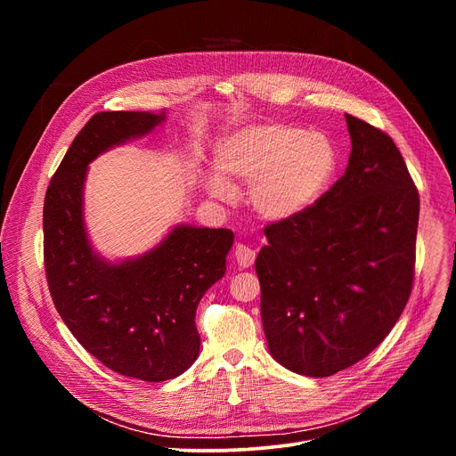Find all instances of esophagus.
I'll list each match as a JSON object with an SVG mask.
<instances>
[{
    "label": "esophagus",
    "mask_w": 456,
    "mask_h": 456,
    "mask_svg": "<svg viewBox=\"0 0 456 456\" xmlns=\"http://www.w3.org/2000/svg\"><path fill=\"white\" fill-rule=\"evenodd\" d=\"M234 259H236V264H238L241 269H247V267H250V265L254 264L256 252H254L248 245L238 243V245L234 247Z\"/></svg>",
    "instance_id": "esophagus-1"
}]
</instances>
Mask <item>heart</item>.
<instances>
[{
  "mask_svg": "<svg viewBox=\"0 0 456 456\" xmlns=\"http://www.w3.org/2000/svg\"><path fill=\"white\" fill-rule=\"evenodd\" d=\"M336 148L321 132L269 122L236 129L216 148V173L206 180L215 199L227 200L236 185H248L252 211L283 222L308 209L330 183Z\"/></svg>",
  "mask_w": 456,
  "mask_h": 456,
  "instance_id": "1",
  "label": "heart"
}]
</instances>
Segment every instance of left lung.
I'll return each mask as SVG.
<instances>
[{"mask_svg":"<svg viewBox=\"0 0 456 456\" xmlns=\"http://www.w3.org/2000/svg\"><path fill=\"white\" fill-rule=\"evenodd\" d=\"M345 175L294 218L265 227L256 257L262 321L285 368L329 377L392 332L415 278L419 191L392 137L346 113Z\"/></svg>","mask_w":456,"mask_h":456,"instance_id":"1","label":"left lung"}]
</instances>
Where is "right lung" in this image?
<instances>
[{"instance_id":"right-lung-1","label":"right lung","mask_w":456,"mask_h":456,"mask_svg":"<svg viewBox=\"0 0 456 456\" xmlns=\"http://www.w3.org/2000/svg\"><path fill=\"white\" fill-rule=\"evenodd\" d=\"M164 117L95 113L53 173L43 208L45 273L61 319L106 368L148 382L175 379L197 361L194 314L224 276L234 240L229 229L178 225L137 259L108 264L94 254L83 222L88 164L111 146L150 134Z\"/></svg>"}]
</instances>
